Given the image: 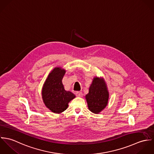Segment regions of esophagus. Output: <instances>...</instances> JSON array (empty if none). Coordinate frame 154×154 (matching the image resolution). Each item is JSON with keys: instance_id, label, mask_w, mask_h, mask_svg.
I'll use <instances>...</instances> for the list:
<instances>
[{"instance_id": "esophagus-1", "label": "esophagus", "mask_w": 154, "mask_h": 154, "mask_svg": "<svg viewBox=\"0 0 154 154\" xmlns=\"http://www.w3.org/2000/svg\"><path fill=\"white\" fill-rule=\"evenodd\" d=\"M76 95L77 97H82V95H83V94H82V93L81 92L78 91V92H76Z\"/></svg>"}]
</instances>
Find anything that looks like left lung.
I'll return each instance as SVG.
<instances>
[{
    "mask_svg": "<svg viewBox=\"0 0 154 154\" xmlns=\"http://www.w3.org/2000/svg\"><path fill=\"white\" fill-rule=\"evenodd\" d=\"M88 109L94 114H98L108 104L109 92L103 78L95 76L85 95Z\"/></svg>",
    "mask_w": 154,
    "mask_h": 154,
    "instance_id": "obj_1",
    "label": "left lung"
}]
</instances>
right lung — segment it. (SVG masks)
Listing matches in <instances>:
<instances>
[{
    "label": "right lung",
    "instance_id": "add662e5",
    "mask_svg": "<svg viewBox=\"0 0 154 154\" xmlns=\"http://www.w3.org/2000/svg\"><path fill=\"white\" fill-rule=\"evenodd\" d=\"M65 73L66 70L61 67H54L48 74L42 90L45 106L54 113L60 114L66 110L69 103L76 97L64 88L62 79Z\"/></svg>",
    "mask_w": 154,
    "mask_h": 154
}]
</instances>
